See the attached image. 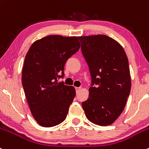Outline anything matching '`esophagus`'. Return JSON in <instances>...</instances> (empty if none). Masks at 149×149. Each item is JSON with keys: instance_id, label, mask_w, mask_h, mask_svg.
Here are the masks:
<instances>
[{"instance_id": "obj_1", "label": "esophagus", "mask_w": 149, "mask_h": 149, "mask_svg": "<svg viewBox=\"0 0 149 149\" xmlns=\"http://www.w3.org/2000/svg\"><path fill=\"white\" fill-rule=\"evenodd\" d=\"M80 89H81V87H76V92H79L80 91Z\"/></svg>"}]
</instances>
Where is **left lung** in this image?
<instances>
[{
	"mask_svg": "<svg viewBox=\"0 0 149 149\" xmlns=\"http://www.w3.org/2000/svg\"><path fill=\"white\" fill-rule=\"evenodd\" d=\"M78 38L92 79L83 109L91 122L109 126L123 112L131 91L127 56L119 43L106 35Z\"/></svg>",
	"mask_w": 149,
	"mask_h": 149,
	"instance_id": "left-lung-1",
	"label": "left lung"
}]
</instances>
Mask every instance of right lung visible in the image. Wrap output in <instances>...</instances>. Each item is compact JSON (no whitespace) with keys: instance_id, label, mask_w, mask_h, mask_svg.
Returning <instances> with one entry per match:
<instances>
[{"instance_id":"obj_1","label":"right lung","mask_w":149,"mask_h":149,"mask_svg":"<svg viewBox=\"0 0 149 149\" xmlns=\"http://www.w3.org/2000/svg\"><path fill=\"white\" fill-rule=\"evenodd\" d=\"M79 48L76 36L51 35L36 40L26 54L22 84L33 117L43 127H53L66 118L76 89L58 79Z\"/></svg>"}]
</instances>
